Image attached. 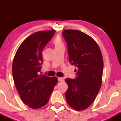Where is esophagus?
Wrapping results in <instances>:
<instances>
[{"label": "esophagus", "instance_id": "1", "mask_svg": "<svg viewBox=\"0 0 121 121\" xmlns=\"http://www.w3.org/2000/svg\"><path fill=\"white\" fill-rule=\"evenodd\" d=\"M58 80H59V81H64V78H62V77H59L58 78Z\"/></svg>", "mask_w": 121, "mask_h": 121}]
</instances>
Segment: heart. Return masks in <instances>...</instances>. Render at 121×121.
<instances>
[{"instance_id":"b5f03b06","label":"heart","mask_w":121,"mask_h":121,"mask_svg":"<svg viewBox=\"0 0 121 121\" xmlns=\"http://www.w3.org/2000/svg\"><path fill=\"white\" fill-rule=\"evenodd\" d=\"M53 44L55 45V48L57 47H59L61 46H64L63 42H62L60 36H57L56 38L53 41Z\"/></svg>"}]
</instances>
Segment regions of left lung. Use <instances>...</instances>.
Here are the masks:
<instances>
[{"label": "left lung", "instance_id": "1", "mask_svg": "<svg viewBox=\"0 0 121 121\" xmlns=\"http://www.w3.org/2000/svg\"><path fill=\"white\" fill-rule=\"evenodd\" d=\"M67 43L69 60L77 69L76 78H67L65 97L76 110L87 109L99 92L102 84L104 61L99 47L92 37L82 32L68 30L62 32Z\"/></svg>", "mask_w": 121, "mask_h": 121}]
</instances>
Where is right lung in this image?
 Returning a JSON list of instances; mask_svg holds the SVG:
<instances>
[{"label": "right lung", "instance_id": "add662e5", "mask_svg": "<svg viewBox=\"0 0 121 121\" xmlns=\"http://www.w3.org/2000/svg\"><path fill=\"white\" fill-rule=\"evenodd\" d=\"M55 30L32 34L20 44L12 63V76L23 102L32 109L48 103L58 79L38 74L43 63L42 51L55 34Z\"/></svg>", "mask_w": 121, "mask_h": 121}]
</instances>
